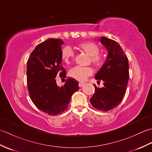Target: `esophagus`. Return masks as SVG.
<instances>
[{
	"mask_svg": "<svg viewBox=\"0 0 152 152\" xmlns=\"http://www.w3.org/2000/svg\"><path fill=\"white\" fill-rule=\"evenodd\" d=\"M78 85H79V86L80 87V88H81V87H82L83 85H84V83H83V82H80Z\"/></svg>",
	"mask_w": 152,
	"mask_h": 152,
	"instance_id": "34e87169",
	"label": "esophagus"
}]
</instances>
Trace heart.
<instances>
[{
	"label": "heart",
	"mask_w": 152,
	"mask_h": 152,
	"mask_svg": "<svg viewBox=\"0 0 152 152\" xmlns=\"http://www.w3.org/2000/svg\"><path fill=\"white\" fill-rule=\"evenodd\" d=\"M77 47L90 56L91 61L95 66L100 67L102 65L104 59L101 55L99 53V48L97 44L93 42L85 41L79 43ZM61 57L64 63L69 64L74 58L73 51L69 46L64 47L61 50ZM93 73V69L91 66H76L69 71L70 77L80 82L85 81L88 77L92 75Z\"/></svg>",
	"instance_id": "1"
}]
</instances>
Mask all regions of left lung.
Here are the masks:
<instances>
[{
	"mask_svg": "<svg viewBox=\"0 0 152 152\" xmlns=\"http://www.w3.org/2000/svg\"><path fill=\"white\" fill-rule=\"evenodd\" d=\"M108 51L104 63L96 74L95 78L102 80L104 87L97 88L90 99L93 107L102 111H108L120 104L124 99L129 77L128 58L117 42L102 37L100 38Z\"/></svg>",
	"mask_w": 152,
	"mask_h": 152,
	"instance_id": "8db88e82",
	"label": "left lung"
}]
</instances>
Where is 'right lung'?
Listing matches in <instances>:
<instances>
[{
    "mask_svg": "<svg viewBox=\"0 0 152 152\" xmlns=\"http://www.w3.org/2000/svg\"><path fill=\"white\" fill-rule=\"evenodd\" d=\"M61 39L45 40L35 48L27 63V81L31 101L46 114L56 115L66 110L71 96L79 89L78 82L68 78L64 86L57 85L58 74L66 78L61 65Z\"/></svg>",
    "mask_w": 152,
    "mask_h": 152,
    "instance_id": "1",
    "label": "right lung"
}]
</instances>
